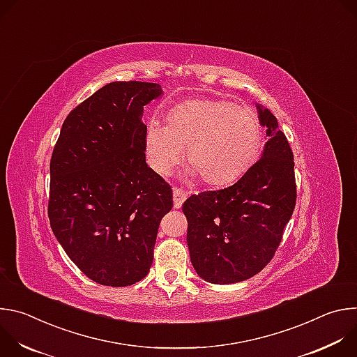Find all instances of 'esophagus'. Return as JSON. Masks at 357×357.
<instances>
[{
	"label": "esophagus",
	"instance_id": "esophagus-1",
	"mask_svg": "<svg viewBox=\"0 0 357 357\" xmlns=\"http://www.w3.org/2000/svg\"><path fill=\"white\" fill-rule=\"evenodd\" d=\"M188 193L181 188H174V206L175 209H181L182 203L186 200Z\"/></svg>",
	"mask_w": 357,
	"mask_h": 357
}]
</instances>
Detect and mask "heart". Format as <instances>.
I'll list each match as a JSON object with an SVG mask.
<instances>
[{
	"label": "heart",
	"mask_w": 357,
	"mask_h": 357,
	"mask_svg": "<svg viewBox=\"0 0 357 357\" xmlns=\"http://www.w3.org/2000/svg\"><path fill=\"white\" fill-rule=\"evenodd\" d=\"M263 132L257 114L245 106L219 98H190L172 107L167 126L151 121L145 132L149 167L168 175L186 146L189 176L209 185L238 178L256 160Z\"/></svg>",
	"instance_id": "obj_1"
}]
</instances>
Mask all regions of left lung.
Masks as SVG:
<instances>
[{
	"label": "left lung",
	"mask_w": 357,
	"mask_h": 357,
	"mask_svg": "<svg viewBox=\"0 0 357 357\" xmlns=\"http://www.w3.org/2000/svg\"><path fill=\"white\" fill-rule=\"evenodd\" d=\"M257 112L268 137L260 160L231 186L192 195L182 206L192 266L212 284L259 274L274 257L295 208L292 149L275 116L260 105Z\"/></svg>",
	"instance_id": "8db88e82"
}]
</instances>
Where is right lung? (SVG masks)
I'll return each instance as SVG.
<instances>
[{
	"mask_svg": "<svg viewBox=\"0 0 357 357\" xmlns=\"http://www.w3.org/2000/svg\"><path fill=\"white\" fill-rule=\"evenodd\" d=\"M158 83L113 82L63 121L50 158L47 216L69 259L97 284L146 277L172 189L145 162L144 106Z\"/></svg>",
	"mask_w": 357,
	"mask_h": 357,
	"instance_id": "obj_1",
	"label": "right lung"
}]
</instances>
